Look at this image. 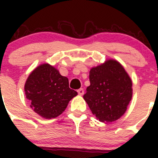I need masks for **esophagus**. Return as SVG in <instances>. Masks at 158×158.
I'll use <instances>...</instances> for the list:
<instances>
[{"mask_svg":"<svg viewBox=\"0 0 158 158\" xmlns=\"http://www.w3.org/2000/svg\"><path fill=\"white\" fill-rule=\"evenodd\" d=\"M77 92H78V94H79V95H84V89H83L81 88V89H78Z\"/></svg>","mask_w":158,"mask_h":158,"instance_id":"34e87169","label":"esophagus"}]
</instances>
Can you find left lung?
Returning <instances> with one entry per match:
<instances>
[{
  "label": "left lung",
  "instance_id": "8db88e82",
  "mask_svg": "<svg viewBox=\"0 0 158 158\" xmlns=\"http://www.w3.org/2000/svg\"><path fill=\"white\" fill-rule=\"evenodd\" d=\"M90 85L83 95L92 114L102 122L120 118L132 98V82L123 66L109 60L89 72Z\"/></svg>",
  "mask_w": 158,
  "mask_h": 158
}]
</instances>
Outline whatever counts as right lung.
<instances>
[{
	"instance_id": "1",
	"label": "right lung",
	"mask_w": 158,
	"mask_h": 158,
	"mask_svg": "<svg viewBox=\"0 0 158 158\" xmlns=\"http://www.w3.org/2000/svg\"><path fill=\"white\" fill-rule=\"evenodd\" d=\"M25 95L32 109L47 119L56 118L77 92L69 87V79L48 63L40 65L28 76Z\"/></svg>"
}]
</instances>
